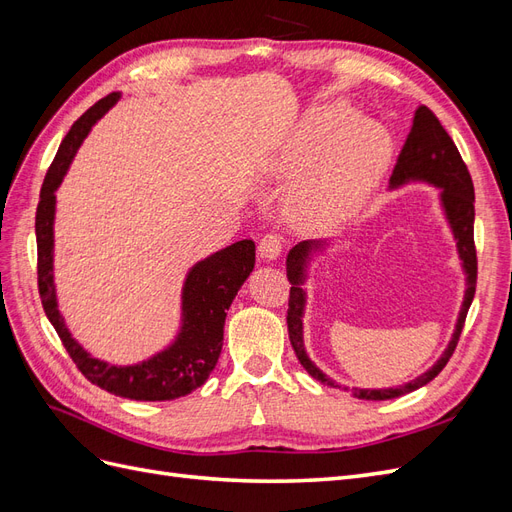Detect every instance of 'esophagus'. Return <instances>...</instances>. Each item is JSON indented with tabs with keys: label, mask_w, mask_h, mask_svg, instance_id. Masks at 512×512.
Instances as JSON below:
<instances>
[{
	"label": "esophagus",
	"mask_w": 512,
	"mask_h": 512,
	"mask_svg": "<svg viewBox=\"0 0 512 512\" xmlns=\"http://www.w3.org/2000/svg\"><path fill=\"white\" fill-rule=\"evenodd\" d=\"M282 247H284V239L277 235V232H269V235L262 237L258 243V256H260V260L273 262L280 258Z\"/></svg>",
	"instance_id": "1"
}]
</instances>
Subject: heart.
I'll return each mask as SVG.
<instances>
[{"label": "heart", "instance_id": "heart-1", "mask_svg": "<svg viewBox=\"0 0 512 512\" xmlns=\"http://www.w3.org/2000/svg\"><path fill=\"white\" fill-rule=\"evenodd\" d=\"M354 117L346 102L312 108L284 143L277 170L299 177L288 194L294 220L324 226L342 220L363 203L391 156V136L382 123Z\"/></svg>", "mask_w": 512, "mask_h": 512}]
</instances>
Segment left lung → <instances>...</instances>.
Wrapping results in <instances>:
<instances>
[{"label": "left lung", "instance_id": "left-lung-1", "mask_svg": "<svg viewBox=\"0 0 512 512\" xmlns=\"http://www.w3.org/2000/svg\"><path fill=\"white\" fill-rule=\"evenodd\" d=\"M410 183H425L431 188H438L440 209L444 213V220L453 232L457 256L461 260L463 275H466V290H463V301L459 307V316L455 322V329L448 346L444 348L440 359L433 363L421 376L414 380L389 386V389H352L356 399H369V401H384L395 399L401 395H408L416 389H421L427 382L436 378L448 359L453 356V350L459 342V335L466 322L468 309L472 305L474 292H476V250H474V185L468 173V166L463 164L459 151L453 143V138L442 128L438 117L433 115L427 106H418L414 113L412 130L406 138V145L401 149L397 164L393 168V175L389 181V190H399ZM331 247L327 239H309L301 241L292 247L286 256V275L290 282V301H288V337L290 344L297 354L299 363L305 371L318 382L333 386V389H348V386L337 384L329 378L324 371L309 359L303 342V316L307 305V290L305 282L309 280V269L312 262L324 254Z\"/></svg>", "mask_w": 512, "mask_h": 512}]
</instances>
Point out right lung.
I'll use <instances>...</instances> for the list:
<instances>
[{"label": "right lung", "mask_w": 512, "mask_h": 512, "mask_svg": "<svg viewBox=\"0 0 512 512\" xmlns=\"http://www.w3.org/2000/svg\"><path fill=\"white\" fill-rule=\"evenodd\" d=\"M119 98V91H113L74 121L44 177L36 211L38 290L46 318L51 320L61 344L91 384L126 399L170 401L203 386L218 363L224 342L226 312L243 282L254 271L256 245L250 239H243L222 247L220 252H213L190 267L181 288L179 331L173 342L164 350L151 354L149 359L132 365H111L91 356L76 342L57 305L53 275L55 192L91 128L111 111Z\"/></svg>", "instance_id": "right-lung-1"}]
</instances>
